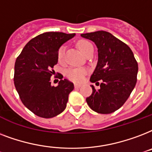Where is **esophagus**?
<instances>
[{
  "mask_svg": "<svg viewBox=\"0 0 152 152\" xmlns=\"http://www.w3.org/2000/svg\"><path fill=\"white\" fill-rule=\"evenodd\" d=\"M82 86V85L81 84H77V83H75V88H80V87Z\"/></svg>",
  "mask_w": 152,
  "mask_h": 152,
  "instance_id": "1",
  "label": "esophagus"
}]
</instances>
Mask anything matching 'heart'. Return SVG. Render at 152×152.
Segmentation results:
<instances>
[{
  "label": "heart",
  "mask_w": 152,
  "mask_h": 152,
  "mask_svg": "<svg viewBox=\"0 0 152 152\" xmlns=\"http://www.w3.org/2000/svg\"><path fill=\"white\" fill-rule=\"evenodd\" d=\"M77 47L79 50L82 51L84 55H86L90 49H92L93 46L89 41L87 40H80L77 42ZM64 53H65V47L62 46L60 47L58 50L57 58L58 62H62L64 58ZM86 74V70L83 68H69L66 70V75L70 80L75 82H82L84 78L85 75Z\"/></svg>",
  "instance_id": "obj_1"
}]
</instances>
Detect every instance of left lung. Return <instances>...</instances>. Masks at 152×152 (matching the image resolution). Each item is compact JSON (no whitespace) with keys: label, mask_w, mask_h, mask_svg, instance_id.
<instances>
[{"label":"left lung","mask_w":152,"mask_h":152,"mask_svg":"<svg viewBox=\"0 0 152 152\" xmlns=\"http://www.w3.org/2000/svg\"><path fill=\"white\" fill-rule=\"evenodd\" d=\"M81 36L92 40L98 51L97 66L90 82H102L99 89L91 86L93 93L86 98L87 104L96 113H112L125 103L133 90L138 63L129 46L109 32L97 31Z\"/></svg>","instance_id":"8db88e82"}]
</instances>
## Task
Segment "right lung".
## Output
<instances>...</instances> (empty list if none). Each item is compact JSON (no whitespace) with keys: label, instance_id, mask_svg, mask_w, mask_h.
<instances>
[{"label":"right lung","instance_id":"add662e5","mask_svg":"<svg viewBox=\"0 0 152 152\" xmlns=\"http://www.w3.org/2000/svg\"><path fill=\"white\" fill-rule=\"evenodd\" d=\"M75 33L45 32L31 39L15 63L14 85L23 104L36 116L51 118L64 111L74 84L61 79L52 86L50 77L55 75L58 50Z\"/></svg>","mask_w":152,"mask_h":152}]
</instances>
